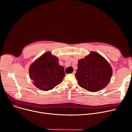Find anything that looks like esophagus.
Listing matches in <instances>:
<instances>
[{
	"instance_id": "1",
	"label": "esophagus",
	"mask_w": 132,
	"mask_h": 132,
	"mask_svg": "<svg viewBox=\"0 0 132 132\" xmlns=\"http://www.w3.org/2000/svg\"><path fill=\"white\" fill-rule=\"evenodd\" d=\"M75 73H76V71H73V72H72V74L73 75H75Z\"/></svg>"
}]
</instances>
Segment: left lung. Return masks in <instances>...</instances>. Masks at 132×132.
Instances as JSON below:
<instances>
[{
  "label": "left lung",
  "mask_w": 132,
  "mask_h": 132,
  "mask_svg": "<svg viewBox=\"0 0 132 132\" xmlns=\"http://www.w3.org/2000/svg\"><path fill=\"white\" fill-rule=\"evenodd\" d=\"M112 75V70L109 62L98 53L91 52L78 61L75 77L81 87L95 92L107 86Z\"/></svg>",
  "instance_id": "obj_1"
}]
</instances>
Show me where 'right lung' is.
<instances>
[{"instance_id": "1", "label": "right lung", "mask_w": 132, "mask_h": 132, "mask_svg": "<svg viewBox=\"0 0 132 132\" xmlns=\"http://www.w3.org/2000/svg\"><path fill=\"white\" fill-rule=\"evenodd\" d=\"M30 78L40 90L52 89L63 81L64 68L60 65L59 59L48 52L36 60L29 68Z\"/></svg>"}]
</instances>
